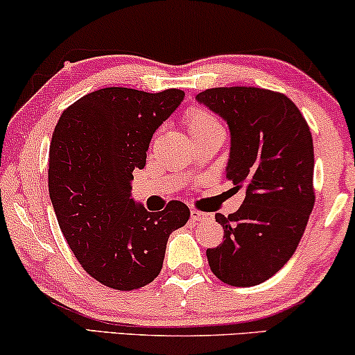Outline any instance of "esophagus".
Listing matches in <instances>:
<instances>
[{
	"label": "esophagus",
	"mask_w": 355,
	"mask_h": 355,
	"mask_svg": "<svg viewBox=\"0 0 355 355\" xmlns=\"http://www.w3.org/2000/svg\"><path fill=\"white\" fill-rule=\"evenodd\" d=\"M205 216H207V213H202V211H198V210H192L191 211L192 221H202V220H205Z\"/></svg>",
	"instance_id": "1"
}]
</instances>
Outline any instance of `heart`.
<instances>
[{
	"label": "heart",
	"mask_w": 355,
	"mask_h": 355,
	"mask_svg": "<svg viewBox=\"0 0 355 355\" xmlns=\"http://www.w3.org/2000/svg\"><path fill=\"white\" fill-rule=\"evenodd\" d=\"M184 123H186V129L191 137L208 132V130H213L216 128H221L215 116L202 108L187 110L186 116H184Z\"/></svg>",
	"instance_id": "obj_1"
}]
</instances>
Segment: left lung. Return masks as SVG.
Returning <instances> with one entry per match:
<instances>
[{
    "label": "left lung",
    "mask_w": 355,
    "mask_h": 355,
    "mask_svg": "<svg viewBox=\"0 0 355 355\" xmlns=\"http://www.w3.org/2000/svg\"><path fill=\"white\" fill-rule=\"evenodd\" d=\"M231 132L226 178L245 198L230 216L216 213L223 242L207 249L223 283L260 284L293 257L315 205L313 142L297 106L279 92L216 87L197 96Z\"/></svg>",
    "instance_id": "obj_1"
}]
</instances>
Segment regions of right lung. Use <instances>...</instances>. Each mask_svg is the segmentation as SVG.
Returning a JSON list of instances; mask_svg holds the SVG:
<instances>
[{"label":"right lung","instance_id":"add662e5","mask_svg":"<svg viewBox=\"0 0 355 355\" xmlns=\"http://www.w3.org/2000/svg\"><path fill=\"white\" fill-rule=\"evenodd\" d=\"M184 92L106 87L62 111L50 147L48 189L58 223L87 273L118 291L140 289L162 271L168 237L186 225V203L150 213L130 198L155 130Z\"/></svg>","mask_w":355,"mask_h":355}]
</instances>
